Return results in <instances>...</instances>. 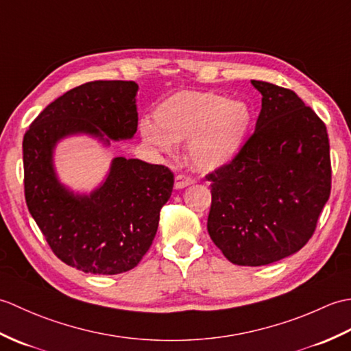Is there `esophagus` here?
<instances>
[{
  "mask_svg": "<svg viewBox=\"0 0 351 351\" xmlns=\"http://www.w3.org/2000/svg\"><path fill=\"white\" fill-rule=\"evenodd\" d=\"M193 182H195V181H193V178H190V176H185V175H176L175 176V189L176 190L189 187V185H191Z\"/></svg>",
  "mask_w": 351,
  "mask_h": 351,
  "instance_id": "34e87169",
  "label": "esophagus"
}]
</instances>
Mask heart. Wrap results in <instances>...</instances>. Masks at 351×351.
<instances>
[{"label": "heart", "instance_id": "obj_1", "mask_svg": "<svg viewBox=\"0 0 351 351\" xmlns=\"http://www.w3.org/2000/svg\"><path fill=\"white\" fill-rule=\"evenodd\" d=\"M155 123H140V136L155 152L173 155L189 141L187 155L199 170L211 171L232 162L247 143L253 111L247 102L214 92L185 90L156 107Z\"/></svg>", "mask_w": 351, "mask_h": 351}]
</instances>
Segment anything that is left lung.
<instances>
[{
    "mask_svg": "<svg viewBox=\"0 0 351 351\" xmlns=\"http://www.w3.org/2000/svg\"><path fill=\"white\" fill-rule=\"evenodd\" d=\"M263 95L255 132L211 181L208 234L235 265H267L309 241L330 196L326 125L293 90L252 80Z\"/></svg>",
    "mask_w": 351,
    "mask_h": 351,
    "instance_id": "8db88e82",
    "label": "left lung"
}]
</instances>
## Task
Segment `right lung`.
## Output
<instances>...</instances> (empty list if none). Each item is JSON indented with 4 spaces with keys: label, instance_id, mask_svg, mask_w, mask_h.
Masks as SVG:
<instances>
[{
    "label": "right lung",
    "instance_id": "right-lung-1",
    "mask_svg": "<svg viewBox=\"0 0 351 351\" xmlns=\"http://www.w3.org/2000/svg\"><path fill=\"white\" fill-rule=\"evenodd\" d=\"M137 90L134 81L78 86L51 102L22 141L28 211L57 258L84 273L119 274L140 263L173 190V173L116 156L98 187L88 195L75 193L58 180L54 151L62 140L81 134L104 146L132 138Z\"/></svg>",
    "mask_w": 351,
    "mask_h": 351
}]
</instances>
